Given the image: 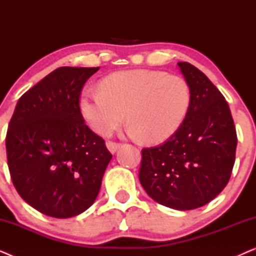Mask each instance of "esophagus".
<instances>
[{"mask_svg":"<svg viewBox=\"0 0 256 256\" xmlns=\"http://www.w3.org/2000/svg\"><path fill=\"white\" fill-rule=\"evenodd\" d=\"M106 146H107V148H108V150H110V152H116V150L120 148V146H121V143H118V142H113V141H108L107 143H106Z\"/></svg>","mask_w":256,"mask_h":256,"instance_id":"esophagus-1","label":"esophagus"}]
</instances>
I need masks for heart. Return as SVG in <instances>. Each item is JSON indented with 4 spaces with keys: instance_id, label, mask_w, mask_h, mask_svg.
Instances as JSON below:
<instances>
[{
    "instance_id": "obj_1",
    "label": "heart",
    "mask_w": 256,
    "mask_h": 256,
    "mask_svg": "<svg viewBox=\"0 0 256 256\" xmlns=\"http://www.w3.org/2000/svg\"><path fill=\"white\" fill-rule=\"evenodd\" d=\"M100 88L84 90L79 108L93 130L101 135L118 128L127 112L132 135L152 144L164 142L180 128L190 108L186 80L163 71H118L101 80Z\"/></svg>"
}]
</instances>
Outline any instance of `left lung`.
Wrapping results in <instances>:
<instances>
[{"instance_id": "left-lung-1", "label": "left lung", "mask_w": 256, "mask_h": 256, "mask_svg": "<svg viewBox=\"0 0 256 256\" xmlns=\"http://www.w3.org/2000/svg\"><path fill=\"white\" fill-rule=\"evenodd\" d=\"M177 65L190 87V108L166 142L142 149L138 178L158 204L186 211L208 204L228 183L238 138L220 90L194 65Z\"/></svg>"}]
</instances>
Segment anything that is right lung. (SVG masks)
<instances>
[{"mask_svg":"<svg viewBox=\"0 0 256 256\" xmlns=\"http://www.w3.org/2000/svg\"><path fill=\"white\" fill-rule=\"evenodd\" d=\"M99 68H59L20 98L6 138L12 184L30 206L54 218L86 211L112 160L85 124L79 98Z\"/></svg>","mask_w":256,"mask_h":256,"instance_id":"add662e5","label":"right lung"}]
</instances>
